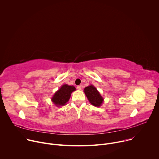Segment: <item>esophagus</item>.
<instances>
[{
	"instance_id": "obj_1",
	"label": "esophagus",
	"mask_w": 159,
	"mask_h": 159,
	"mask_svg": "<svg viewBox=\"0 0 159 159\" xmlns=\"http://www.w3.org/2000/svg\"><path fill=\"white\" fill-rule=\"evenodd\" d=\"M77 89L78 90H81L82 86H81V85H77Z\"/></svg>"
}]
</instances>
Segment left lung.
<instances>
[{"label":"left lung","instance_id":"left-lung-1","mask_svg":"<svg viewBox=\"0 0 159 159\" xmlns=\"http://www.w3.org/2000/svg\"><path fill=\"white\" fill-rule=\"evenodd\" d=\"M84 92L91 104L96 107H100L102 105L104 99L94 85H90L85 87Z\"/></svg>","mask_w":159,"mask_h":159}]
</instances>
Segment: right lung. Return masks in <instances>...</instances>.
Returning <instances> with one entry per match:
<instances>
[{"label": "right lung", "instance_id": "right-lung-1", "mask_svg": "<svg viewBox=\"0 0 159 159\" xmlns=\"http://www.w3.org/2000/svg\"><path fill=\"white\" fill-rule=\"evenodd\" d=\"M75 90L73 85L64 84L55 93L52 101L57 107L64 106L70 99L72 93Z\"/></svg>", "mask_w": 159, "mask_h": 159}]
</instances>
